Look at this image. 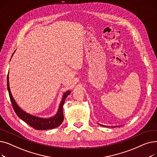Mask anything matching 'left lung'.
I'll use <instances>...</instances> for the list:
<instances>
[{"label":"left lung","instance_id":"obj_1","mask_svg":"<svg viewBox=\"0 0 157 157\" xmlns=\"http://www.w3.org/2000/svg\"><path fill=\"white\" fill-rule=\"evenodd\" d=\"M100 125H101V126H103V127H107V126H105V125H101V124H99ZM115 127H119V126H115Z\"/></svg>","mask_w":157,"mask_h":157}]
</instances>
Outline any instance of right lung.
Returning a JSON list of instances; mask_svg holds the SVG:
<instances>
[{"mask_svg":"<svg viewBox=\"0 0 157 157\" xmlns=\"http://www.w3.org/2000/svg\"><path fill=\"white\" fill-rule=\"evenodd\" d=\"M9 75V74H8ZM7 75V90L8 92H9L10 100L13 105V108L14 111H15L16 114L17 116L24 121L27 124H29L30 127L35 128L36 130H48V129H52L59 127L60 125L62 124L63 120V105L65 102V98L71 94V91L65 92L63 94L62 101L59 105V109L57 111V113L52 118H40L37 117L33 116L32 114L27 113L22 110L20 107L17 105L16 102H15L14 99L13 97V95L11 93V90L10 88V83H9V76Z\"/></svg>","mask_w":157,"mask_h":157,"instance_id":"add662e5","label":"right lung"}]
</instances>
